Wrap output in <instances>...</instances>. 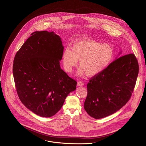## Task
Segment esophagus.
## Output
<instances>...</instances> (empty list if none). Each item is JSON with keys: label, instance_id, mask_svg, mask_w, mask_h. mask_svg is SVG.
I'll use <instances>...</instances> for the list:
<instances>
[{"label": "esophagus", "instance_id": "obj_1", "mask_svg": "<svg viewBox=\"0 0 146 146\" xmlns=\"http://www.w3.org/2000/svg\"><path fill=\"white\" fill-rule=\"evenodd\" d=\"M77 85H78V86H83V85H84V83L83 82L79 81V82H78Z\"/></svg>", "mask_w": 146, "mask_h": 146}]
</instances>
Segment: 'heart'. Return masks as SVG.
I'll use <instances>...</instances> for the list:
<instances>
[{
    "label": "heart",
    "instance_id": "obj_1",
    "mask_svg": "<svg viewBox=\"0 0 146 146\" xmlns=\"http://www.w3.org/2000/svg\"><path fill=\"white\" fill-rule=\"evenodd\" d=\"M114 50L108 44L93 40H80L72 44V49L66 48L63 52L62 61L64 70L70 72L78 64L80 67L79 75L94 76L102 72L113 59Z\"/></svg>",
    "mask_w": 146,
    "mask_h": 146
}]
</instances>
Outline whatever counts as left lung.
Here are the masks:
<instances>
[{
    "label": "left lung",
    "mask_w": 146,
    "mask_h": 146,
    "mask_svg": "<svg viewBox=\"0 0 146 146\" xmlns=\"http://www.w3.org/2000/svg\"><path fill=\"white\" fill-rule=\"evenodd\" d=\"M138 72V61L131 53L117 58L102 72L93 76L87 84L84 102L88 115L99 119L121 108L131 96Z\"/></svg>",
    "instance_id": "left-lung-1"
}]
</instances>
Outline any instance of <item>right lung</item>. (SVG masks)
<instances>
[{"label":"right lung","instance_id":"add662e5","mask_svg":"<svg viewBox=\"0 0 146 146\" xmlns=\"http://www.w3.org/2000/svg\"><path fill=\"white\" fill-rule=\"evenodd\" d=\"M63 52L53 31H35L17 52L13 74L21 102L34 113L49 117L61 108L77 82L61 68Z\"/></svg>","mask_w":146,"mask_h":146}]
</instances>
